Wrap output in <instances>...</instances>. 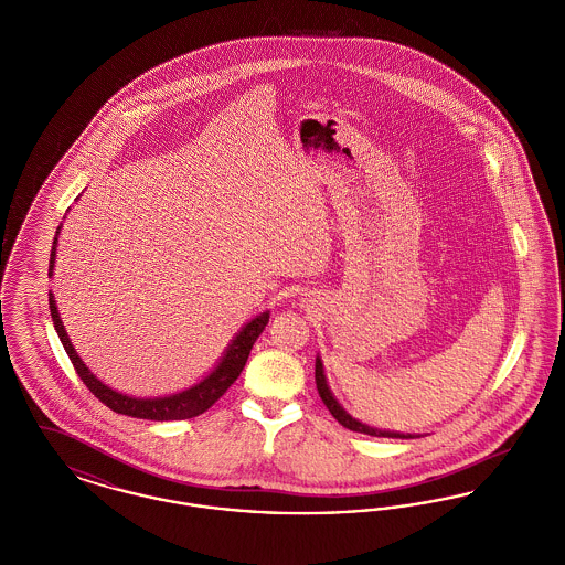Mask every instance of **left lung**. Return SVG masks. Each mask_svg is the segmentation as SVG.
Returning <instances> with one entry per match:
<instances>
[{"instance_id":"1","label":"left lung","mask_w":565,"mask_h":565,"mask_svg":"<svg viewBox=\"0 0 565 565\" xmlns=\"http://www.w3.org/2000/svg\"><path fill=\"white\" fill-rule=\"evenodd\" d=\"M316 383H318V392H320V398H322V403L326 404V408L332 413V417H334L343 428L353 431H362V434H369V436H383V438H413L411 434L369 428V426L355 422L351 415H348V413L341 408V404L334 401V396L330 394V390H328V383H326V376H323L322 360H320V358L316 360Z\"/></svg>"}]
</instances>
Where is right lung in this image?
I'll return each mask as SVG.
<instances>
[{
  "mask_svg": "<svg viewBox=\"0 0 565 565\" xmlns=\"http://www.w3.org/2000/svg\"><path fill=\"white\" fill-rule=\"evenodd\" d=\"M54 245H56V237H54ZM54 245L51 252V265H49V275H53L54 267ZM49 305H51V316H53L54 330L63 343V348L67 351L76 373L82 379V383L90 390V394L95 398H99V403L106 404L114 413L120 415H129V417H137V419H154V422H171V419H190L196 417L201 413H205L212 404L220 401V396L237 381V376L242 375L243 366L247 362V355L254 348L256 339L263 334L265 326L269 323V313L258 316L256 320L247 323L242 332L237 334V339L231 343L228 351L224 353L222 362L215 366L214 373L205 376L201 383H196L194 387H190L182 394L175 396H167V398H131L125 394H118L114 390H109L108 385H104L99 379L90 375V371L82 364L81 358L76 350L72 348L67 332L61 323L58 311L54 307L53 295H49Z\"/></svg>",
  "mask_w": 565,
  "mask_h": 565,
  "instance_id": "add662e5",
  "label": "right lung"
}]
</instances>
